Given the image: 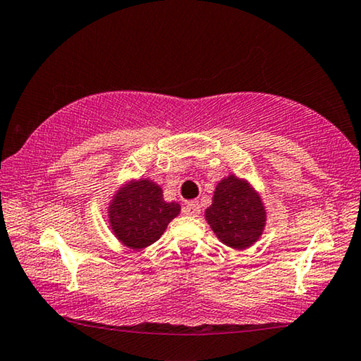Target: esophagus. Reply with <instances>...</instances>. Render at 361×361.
I'll list each match as a JSON object with an SVG mask.
<instances>
[{"label": "esophagus", "mask_w": 361, "mask_h": 361, "mask_svg": "<svg viewBox=\"0 0 361 361\" xmlns=\"http://www.w3.org/2000/svg\"><path fill=\"white\" fill-rule=\"evenodd\" d=\"M183 212H185V214H188V216H197L199 213H200V205H199V202L197 200H191V202H186V205H185V209H183Z\"/></svg>", "instance_id": "34e87169"}]
</instances>
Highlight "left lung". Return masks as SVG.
<instances>
[{
    "mask_svg": "<svg viewBox=\"0 0 361 361\" xmlns=\"http://www.w3.org/2000/svg\"><path fill=\"white\" fill-rule=\"evenodd\" d=\"M205 218L222 243L233 249H246L260 238L267 213L259 194L249 183L228 175L216 186Z\"/></svg>",
    "mask_w": 361,
    "mask_h": 361,
    "instance_id": "obj_1",
    "label": "left lung"
}]
</instances>
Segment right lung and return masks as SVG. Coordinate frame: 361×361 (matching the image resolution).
Here are the masks:
<instances>
[{"instance_id":"add662e5","label":"right lung","mask_w":361,"mask_h":361,"mask_svg":"<svg viewBox=\"0 0 361 361\" xmlns=\"http://www.w3.org/2000/svg\"><path fill=\"white\" fill-rule=\"evenodd\" d=\"M181 207L166 202L162 189L152 180L130 181L109 205V222L115 237L130 249H143L159 240Z\"/></svg>"}]
</instances>
